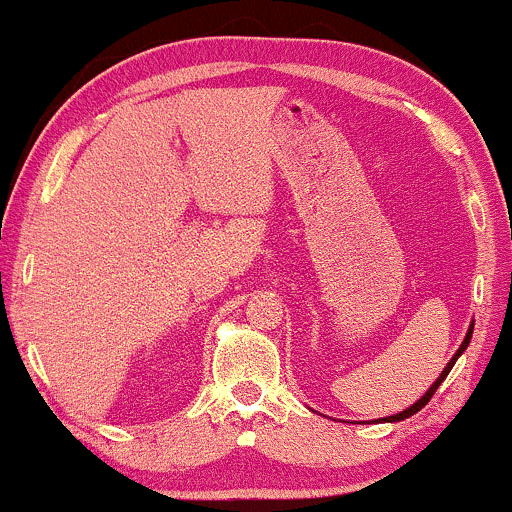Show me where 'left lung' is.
<instances>
[{
  "label": "left lung",
  "instance_id": "1",
  "mask_svg": "<svg viewBox=\"0 0 512 512\" xmlns=\"http://www.w3.org/2000/svg\"><path fill=\"white\" fill-rule=\"evenodd\" d=\"M472 330H474V327H469L467 337H464V342L460 344V349H457V354L450 358V363H448V366H445V368H443V373H440V378L436 380V383H433V385H431V390H428V392H426V395H424V397H421V399H419V402H416V404H414V407H409V409L399 411V414H395V416H387V419H383V421H402V419H407V416H414V414H416V411H421V409H424V407H426V404H428V399H431V397H433V392H436V390H438V385H440V383H443V380H445V378H448L450 368H452V366H455L457 356H460V354H462V351H464V349H467L469 339H472Z\"/></svg>",
  "mask_w": 512,
  "mask_h": 512
}]
</instances>
